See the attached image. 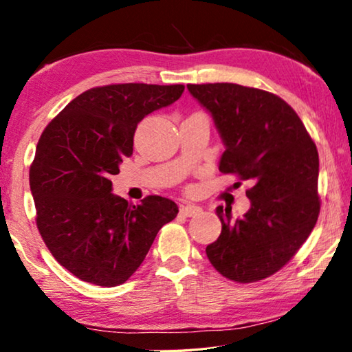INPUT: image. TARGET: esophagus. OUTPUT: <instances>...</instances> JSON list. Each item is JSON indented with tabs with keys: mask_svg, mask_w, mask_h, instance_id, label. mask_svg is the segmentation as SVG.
Here are the masks:
<instances>
[{
	"mask_svg": "<svg viewBox=\"0 0 352 352\" xmlns=\"http://www.w3.org/2000/svg\"><path fill=\"white\" fill-rule=\"evenodd\" d=\"M202 212V208L198 206H182L181 207V214L184 217H195V214H198Z\"/></svg>",
	"mask_w": 352,
	"mask_h": 352,
	"instance_id": "1",
	"label": "esophagus"
}]
</instances>
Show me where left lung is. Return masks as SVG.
Instances as JSON below:
<instances>
[{
	"instance_id": "1",
	"label": "left lung",
	"mask_w": 352,
	"mask_h": 352,
	"mask_svg": "<svg viewBox=\"0 0 352 352\" xmlns=\"http://www.w3.org/2000/svg\"><path fill=\"white\" fill-rule=\"evenodd\" d=\"M210 113L224 153L221 173L250 182V208L232 219L218 207L223 230L207 245L226 278L254 283L280 270L311 235L320 213L318 151L297 113L270 92L235 83L187 85Z\"/></svg>"
}]
</instances>
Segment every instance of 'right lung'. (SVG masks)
I'll return each mask as SVG.
<instances>
[{
	"label": "right lung",
	"instance_id": "obj_1",
	"mask_svg": "<svg viewBox=\"0 0 352 352\" xmlns=\"http://www.w3.org/2000/svg\"><path fill=\"white\" fill-rule=\"evenodd\" d=\"M184 85H109L85 91L49 123L29 171L36 226L55 260L82 281L113 287L145 260L176 202L148 196L139 206L113 193L111 177L133 153L134 131L170 107Z\"/></svg>",
	"mask_w": 352,
	"mask_h": 352
}]
</instances>
